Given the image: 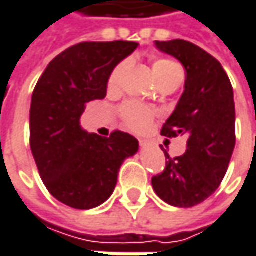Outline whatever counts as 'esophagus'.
<instances>
[{"mask_svg": "<svg viewBox=\"0 0 256 256\" xmlns=\"http://www.w3.org/2000/svg\"><path fill=\"white\" fill-rule=\"evenodd\" d=\"M139 144H140V146H142V148L150 146V142H148V140H144V139H140V140H139Z\"/></svg>", "mask_w": 256, "mask_h": 256, "instance_id": "1", "label": "esophagus"}]
</instances>
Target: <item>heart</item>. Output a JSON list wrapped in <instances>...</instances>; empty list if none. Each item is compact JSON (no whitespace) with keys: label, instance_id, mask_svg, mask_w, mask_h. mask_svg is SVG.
<instances>
[{"label":"heart","instance_id":"1","mask_svg":"<svg viewBox=\"0 0 256 256\" xmlns=\"http://www.w3.org/2000/svg\"><path fill=\"white\" fill-rule=\"evenodd\" d=\"M124 68V64L117 66L108 80L110 88H116L118 78ZM152 74L156 84L162 82L182 80L183 79V68L178 62L170 58H156L152 61ZM154 110L150 106H145L138 102H128L120 108V116L123 118V123L133 132H144L150 128L152 118H154Z\"/></svg>","mask_w":256,"mask_h":256}]
</instances>
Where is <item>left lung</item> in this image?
Here are the masks:
<instances>
[{
    "instance_id": "8db88e82",
    "label": "left lung",
    "mask_w": 256,
    "mask_h": 256,
    "mask_svg": "<svg viewBox=\"0 0 256 256\" xmlns=\"http://www.w3.org/2000/svg\"><path fill=\"white\" fill-rule=\"evenodd\" d=\"M155 46L177 58L186 70L184 90L161 134L188 139L186 152L172 158L152 177V188L164 202L190 208L204 202L220 186L236 144L234 98L227 73L218 60L198 45L174 39L155 40Z\"/></svg>"
}]
</instances>
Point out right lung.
Segmentation results:
<instances>
[{"mask_svg":"<svg viewBox=\"0 0 256 256\" xmlns=\"http://www.w3.org/2000/svg\"><path fill=\"white\" fill-rule=\"evenodd\" d=\"M139 44L82 42L52 60L36 83L30 104V150L50 194L76 210H90L112 195L122 164L139 150L132 134L110 138L80 126L86 104L102 100L116 66Z\"/></svg>","mask_w":256,"mask_h":256,"instance_id":"obj_1","label":"right lung"}]
</instances>
